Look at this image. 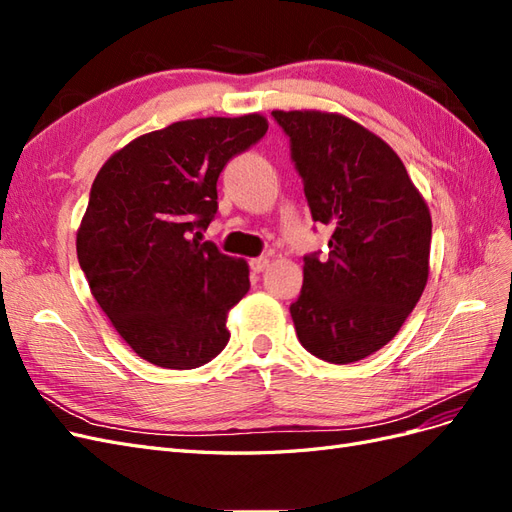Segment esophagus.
Returning a JSON list of instances; mask_svg holds the SVG:
<instances>
[{
	"mask_svg": "<svg viewBox=\"0 0 512 512\" xmlns=\"http://www.w3.org/2000/svg\"><path fill=\"white\" fill-rule=\"evenodd\" d=\"M250 267H252V271H254V273L265 271V269L269 267V256H258V258H252V260H250Z\"/></svg>",
	"mask_w": 512,
	"mask_h": 512,
	"instance_id": "obj_1",
	"label": "esophagus"
}]
</instances>
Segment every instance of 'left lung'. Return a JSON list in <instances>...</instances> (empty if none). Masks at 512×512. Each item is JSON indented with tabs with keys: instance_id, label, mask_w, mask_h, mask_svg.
Masks as SVG:
<instances>
[{
	"instance_id": "8db88e82",
	"label": "left lung",
	"mask_w": 512,
	"mask_h": 512,
	"mask_svg": "<svg viewBox=\"0 0 512 512\" xmlns=\"http://www.w3.org/2000/svg\"><path fill=\"white\" fill-rule=\"evenodd\" d=\"M271 115L290 138L314 222L333 228L329 258H303L294 329L322 361H361L391 342L425 290L429 207L397 153L361 123L322 111Z\"/></svg>"
}]
</instances>
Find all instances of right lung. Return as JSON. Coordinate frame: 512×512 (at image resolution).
I'll use <instances>...</instances> for the list:
<instances>
[{
  "label": "right lung",
  "instance_id": "obj_1",
  "mask_svg": "<svg viewBox=\"0 0 512 512\" xmlns=\"http://www.w3.org/2000/svg\"><path fill=\"white\" fill-rule=\"evenodd\" d=\"M267 119L205 117L134 138L104 162L76 232L91 294L141 359L166 369L209 363L250 267L200 243L218 211V177L267 134Z\"/></svg>",
  "mask_w": 512,
  "mask_h": 512
}]
</instances>
